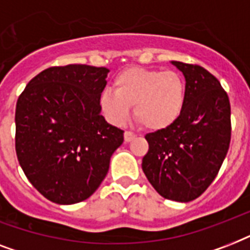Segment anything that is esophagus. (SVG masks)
<instances>
[{"label":"esophagus","instance_id":"obj_1","mask_svg":"<svg viewBox=\"0 0 250 250\" xmlns=\"http://www.w3.org/2000/svg\"><path fill=\"white\" fill-rule=\"evenodd\" d=\"M136 139V135L132 132H129V131H125V143H129V141H132Z\"/></svg>","mask_w":250,"mask_h":250}]
</instances>
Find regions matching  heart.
<instances>
[{
  "label": "heart",
  "mask_w": 250,
  "mask_h": 250,
  "mask_svg": "<svg viewBox=\"0 0 250 250\" xmlns=\"http://www.w3.org/2000/svg\"><path fill=\"white\" fill-rule=\"evenodd\" d=\"M187 101L183 76L158 68L129 67L114 79V90L104 89L100 107L105 118L115 125H125L131 106L139 122L152 131L166 129L182 115Z\"/></svg>",
  "instance_id": "b5f03b06"
}]
</instances>
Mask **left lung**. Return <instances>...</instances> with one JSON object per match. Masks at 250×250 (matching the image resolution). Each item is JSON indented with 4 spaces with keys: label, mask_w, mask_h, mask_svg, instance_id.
I'll list each match as a JSON object with an SVG mask.
<instances>
[{
    "label": "left lung",
    "mask_w": 250,
    "mask_h": 250,
    "mask_svg": "<svg viewBox=\"0 0 250 250\" xmlns=\"http://www.w3.org/2000/svg\"><path fill=\"white\" fill-rule=\"evenodd\" d=\"M186 78L187 101L178 122L148 133L143 171L167 200L188 202L211 184L229 152L231 106L219 80L201 66L171 61Z\"/></svg>",
    "instance_id": "left-lung-1"
}]
</instances>
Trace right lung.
<instances>
[{"label":"right lung","instance_id":"obj_1","mask_svg":"<svg viewBox=\"0 0 250 250\" xmlns=\"http://www.w3.org/2000/svg\"><path fill=\"white\" fill-rule=\"evenodd\" d=\"M107 74L109 68L86 64L46 68L18 98V161L31 184L56 204L92 196L123 143V131L101 115Z\"/></svg>","mask_w":250,"mask_h":250}]
</instances>
